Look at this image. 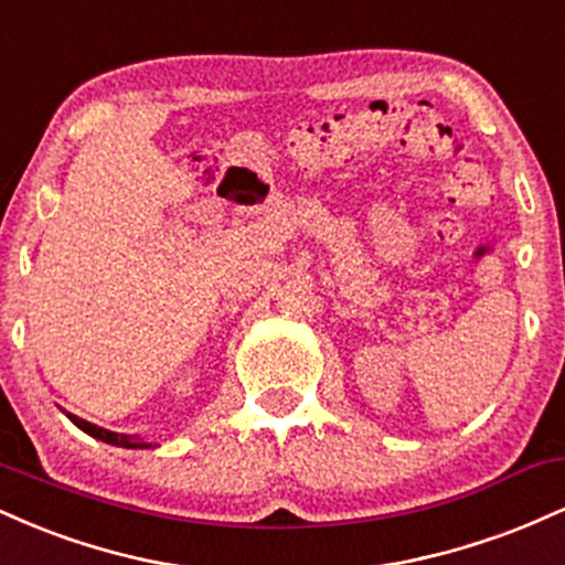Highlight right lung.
<instances>
[{"label": "right lung", "instance_id": "right-lung-1", "mask_svg": "<svg viewBox=\"0 0 565 565\" xmlns=\"http://www.w3.org/2000/svg\"><path fill=\"white\" fill-rule=\"evenodd\" d=\"M68 419L74 423L79 430L87 433V436H93L97 440H106V444H114V446H125V449H138V446H146L140 444V440L135 438H127V436H119V433H111V430H103V427H97L93 423H84V419L76 417V414H68Z\"/></svg>", "mask_w": 565, "mask_h": 565}]
</instances>
